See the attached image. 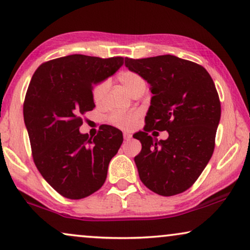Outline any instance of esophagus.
<instances>
[{"label": "esophagus", "mask_w": 250, "mask_h": 250, "mask_svg": "<svg viewBox=\"0 0 250 250\" xmlns=\"http://www.w3.org/2000/svg\"><path fill=\"white\" fill-rule=\"evenodd\" d=\"M123 136H124L125 140H129V139L132 138V134H131V133H128V132H124V134H123Z\"/></svg>", "instance_id": "esophagus-1"}]
</instances>
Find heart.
Masks as SVG:
<instances>
[{
	"label": "heart",
	"instance_id": "heart-1",
	"mask_svg": "<svg viewBox=\"0 0 250 250\" xmlns=\"http://www.w3.org/2000/svg\"><path fill=\"white\" fill-rule=\"evenodd\" d=\"M118 81L124 85L129 93H134L140 88H146V84L145 78L141 75L132 70H123L117 75ZM109 88V81L104 80L98 82L92 88V99H93L95 104H102L104 102L105 94H107ZM139 119L138 111L124 112V111H115L109 116V123L116 127L122 129H129L136 124Z\"/></svg>",
	"mask_w": 250,
	"mask_h": 250
}]
</instances>
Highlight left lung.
I'll return each mask as SVG.
<instances>
[{"label":"left lung","mask_w":250,"mask_h":250,"mask_svg":"<svg viewBox=\"0 0 250 250\" xmlns=\"http://www.w3.org/2000/svg\"><path fill=\"white\" fill-rule=\"evenodd\" d=\"M125 66L141 75L153 94L143 131L133 135L142 145L134 158L140 180L160 196L182 193L214 152L221 118L214 82L203 66L170 54L125 58ZM153 129L167 130L169 138L158 142L148 134Z\"/></svg>","instance_id":"1"}]
</instances>
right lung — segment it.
<instances>
[{
	"label": "right lung",
	"mask_w": 250,
	"mask_h": 250,
	"mask_svg": "<svg viewBox=\"0 0 250 250\" xmlns=\"http://www.w3.org/2000/svg\"><path fill=\"white\" fill-rule=\"evenodd\" d=\"M123 57L71 54L43 62L23 101L34 163L44 180L68 199H83L104 186L109 163L123 143L119 129L100 126L94 138L82 134L85 112L95 107L93 84L115 74Z\"/></svg>",
	"instance_id": "obj_1"
}]
</instances>
